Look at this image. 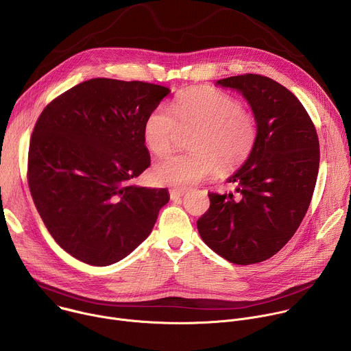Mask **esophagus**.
<instances>
[{
	"mask_svg": "<svg viewBox=\"0 0 351 351\" xmlns=\"http://www.w3.org/2000/svg\"><path fill=\"white\" fill-rule=\"evenodd\" d=\"M184 193H186V191L182 190V189H172V190H169L171 199H178V198H180Z\"/></svg>",
	"mask_w": 351,
	"mask_h": 351,
	"instance_id": "obj_1",
	"label": "esophagus"
}]
</instances>
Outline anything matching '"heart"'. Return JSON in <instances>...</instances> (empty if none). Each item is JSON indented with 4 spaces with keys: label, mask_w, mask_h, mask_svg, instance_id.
Segmentation results:
<instances>
[{
    "label": "heart",
    "mask_w": 351,
    "mask_h": 351,
    "mask_svg": "<svg viewBox=\"0 0 351 351\" xmlns=\"http://www.w3.org/2000/svg\"><path fill=\"white\" fill-rule=\"evenodd\" d=\"M178 125L197 129L190 143L193 154L169 156L153 168L156 182L178 189L211 178L218 168L225 173L237 171L252 157L258 137L256 115L230 94L211 87L182 93L172 111L165 107L149 111L143 123L148 152L169 153Z\"/></svg>",
    "instance_id": "1"
}]
</instances>
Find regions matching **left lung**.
Here are the masks:
<instances>
[{"mask_svg": "<svg viewBox=\"0 0 351 351\" xmlns=\"http://www.w3.org/2000/svg\"><path fill=\"white\" fill-rule=\"evenodd\" d=\"M217 84L247 99L258 137L252 157L228 179L237 195L210 193V208L197 229L229 263L257 264L291 239L310 207L319 168L318 134L298 98L267 76L245 73Z\"/></svg>", "mask_w": 351, "mask_h": 351, "instance_id": "obj_1", "label": "left lung"}]
</instances>
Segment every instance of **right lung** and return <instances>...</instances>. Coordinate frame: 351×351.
Returning <instances> with one entry per match:
<instances>
[{
    "mask_svg": "<svg viewBox=\"0 0 351 351\" xmlns=\"http://www.w3.org/2000/svg\"><path fill=\"white\" fill-rule=\"evenodd\" d=\"M171 90L97 77L62 93L38 117L27 183L54 240L76 260L107 267L148 237L167 189L132 182L149 167L145 117Z\"/></svg>",
    "mask_w": 351,
    "mask_h": 351,
    "instance_id": "1",
    "label": "right lung"
}]
</instances>
